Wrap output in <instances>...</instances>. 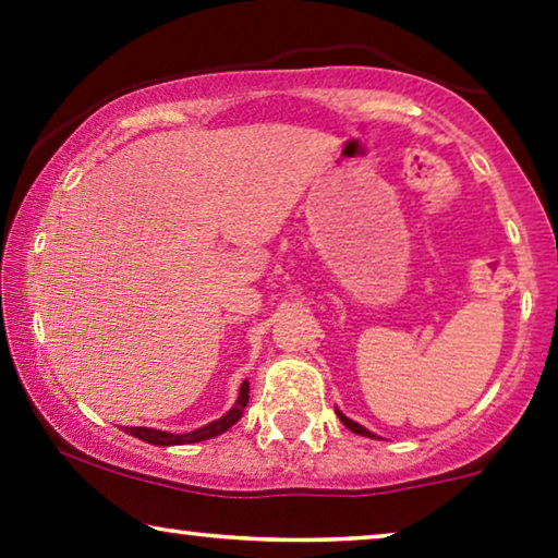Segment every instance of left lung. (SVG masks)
<instances>
[{
	"label": "left lung",
	"instance_id": "obj_1",
	"mask_svg": "<svg viewBox=\"0 0 558 558\" xmlns=\"http://www.w3.org/2000/svg\"><path fill=\"white\" fill-rule=\"evenodd\" d=\"M335 411H338V409H335ZM338 416H340V422H342V424H345L350 432L361 434V437H371V439H376V434H371V432H368V429H365V426H361V424L350 422V418H348V416H342V414H340V411H338Z\"/></svg>",
	"mask_w": 558,
	"mask_h": 558
}]
</instances>
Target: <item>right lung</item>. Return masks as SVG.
I'll use <instances>...</instances> for the list:
<instances>
[{"instance_id": "right-lung-1", "label": "right lung", "mask_w": 558, "mask_h": 558, "mask_svg": "<svg viewBox=\"0 0 558 558\" xmlns=\"http://www.w3.org/2000/svg\"><path fill=\"white\" fill-rule=\"evenodd\" d=\"M246 403H248V380H243L235 407L228 411L226 416H220L218 422L205 424L203 429H195V432H190V434H170V432H159V429H147V426H126V434H132V437L144 439V441H149V445H157V447L195 445V441L218 437V434H223V432L231 429V426L243 416V409H246Z\"/></svg>"}]
</instances>
